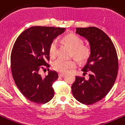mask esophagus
Listing matches in <instances>:
<instances>
[{"label":"esophagus","instance_id":"34e87169","mask_svg":"<svg viewBox=\"0 0 125 125\" xmlns=\"http://www.w3.org/2000/svg\"><path fill=\"white\" fill-rule=\"evenodd\" d=\"M58 75H59V77H63L65 75V74H63V73H59V74H58Z\"/></svg>","mask_w":125,"mask_h":125}]
</instances>
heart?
I'll return each instance as SVG.
<instances>
[{
  "label": "heart",
  "instance_id": "b5f03b06",
  "mask_svg": "<svg viewBox=\"0 0 125 125\" xmlns=\"http://www.w3.org/2000/svg\"><path fill=\"white\" fill-rule=\"evenodd\" d=\"M63 41L72 49V56L75 57L81 63H84L88 61L91 55V49L86 45L83 44L82 38L75 33H69L63 37ZM58 45L56 40L50 43L49 46V53L51 58H54L57 55ZM77 63L75 60H65L62 58H58L53 62V69L58 72L67 73L69 71L76 67Z\"/></svg>",
  "mask_w": 125,
  "mask_h": 125
}]
</instances>
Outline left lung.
Returning a JSON list of instances; mask_svg holds the SVG:
<instances>
[{
    "instance_id": "obj_1",
    "label": "left lung",
    "mask_w": 125,
    "mask_h": 125,
    "mask_svg": "<svg viewBox=\"0 0 125 125\" xmlns=\"http://www.w3.org/2000/svg\"><path fill=\"white\" fill-rule=\"evenodd\" d=\"M76 33L88 41L91 55L82 71L89 79L75 76L72 85L74 98L91 105L101 100L111 90L117 77L118 58L116 48L106 33L96 27L76 28Z\"/></svg>"
}]
</instances>
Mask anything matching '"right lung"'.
Returning <instances> with one entry per match:
<instances>
[{"label":"right lung","mask_w":125,"mask_h":125,"mask_svg":"<svg viewBox=\"0 0 125 125\" xmlns=\"http://www.w3.org/2000/svg\"><path fill=\"white\" fill-rule=\"evenodd\" d=\"M65 28L30 27L17 38L11 54V67L16 85L25 98L37 104H46L53 98L52 85L58 77L56 71H50V43L65 32ZM48 74L42 78L41 69Z\"/></svg>","instance_id":"1"}]
</instances>
